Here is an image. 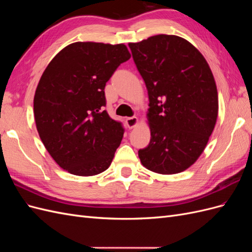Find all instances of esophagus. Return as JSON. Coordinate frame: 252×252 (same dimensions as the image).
Here are the masks:
<instances>
[{
    "mask_svg": "<svg viewBox=\"0 0 252 252\" xmlns=\"http://www.w3.org/2000/svg\"><path fill=\"white\" fill-rule=\"evenodd\" d=\"M138 122H139L138 118H136V117H131V118H127L126 121H125V123H126V125H127V127L129 129H131L134 126H136V124H138Z\"/></svg>",
    "mask_w": 252,
    "mask_h": 252,
    "instance_id": "esophagus-1",
    "label": "esophagus"
}]
</instances>
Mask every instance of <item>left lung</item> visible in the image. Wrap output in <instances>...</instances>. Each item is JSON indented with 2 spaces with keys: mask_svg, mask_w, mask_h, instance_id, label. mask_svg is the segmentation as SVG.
Segmentation results:
<instances>
[{
  "mask_svg": "<svg viewBox=\"0 0 252 252\" xmlns=\"http://www.w3.org/2000/svg\"><path fill=\"white\" fill-rule=\"evenodd\" d=\"M149 97L151 138L139 150L144 167L161 174L186 170L202 155L215 128L218 90L202 53L178 35L129 43Z\"/></svg>",
  "mask_w": 252,
  "mask_h": 252,
  "instance_id": "left-lung-1",
  "label": "left lung"
}]
</instances>
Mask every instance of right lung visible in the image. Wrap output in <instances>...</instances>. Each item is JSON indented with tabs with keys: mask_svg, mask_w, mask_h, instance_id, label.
<instances>
[{
	"mask_svg": "<svg viewBox=\"0 0 252 252\" xmlns=\"http://www.w3.org/2000/svg\"><path fill=\"white\" fill-rule=\"evenodd\" d=\"M129 59L124 44L77 42L61 50L43 72L33 98L35 125L61 168L88 177L110 166L124 127L104 110V89Z\"/></svg>",
	"mask_w": 252,
	"mask_h": 252,
	"instance_id": "add662e5",
	"label": "right lung"
}]
</instances>
